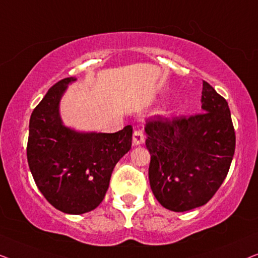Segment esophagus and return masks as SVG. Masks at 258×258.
<instances>
[{
	"label": "esophagus",
	"instance_id": "esophagus-1",
	"mask_svg": "<svg viewBox=\"0 0 258 258\" xmlns=\"http://www.w3.org/2000/svg\"><path fill=\"white\" fill-rule=\"evenodd\" d=\"M145 141V137H144V133L141 130H136L133 132V145L134 146H138V145H141L144 144Z\"/></svg>",
	"mask_w": 258,
	"mask_h": 258
}]
</instances>
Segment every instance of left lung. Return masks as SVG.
Here are the masks:
<instances>
[{
	"label": "left lung",
	"mask_w": 258,
	"mask_h": 258,
	"mask_svg": "<svg viewBox=\"0 0 258 258\" xmlns=\"http://www.w3.org/2000/svg\"><path fill=\"white\" fill-rule=\"evenodd\" d=\"M202 112L157 115L146 122L151 189L162 207L187 212L206 205L226 179L236 137L227 100L203 82Z\"/></svg>",
	"instance_id": "left-lung-1"
}]
</instances>
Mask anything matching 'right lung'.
I'll return each instance as SVG.
<instances>
[{"instance_id":"1","label":"right lung","mask_w":258,"mask_h":258,"mask_svg":"<svg viewBox=\"0 0 258 258\" xmlns=\"http://www.w3.org/2000/svg\"><path fill=\"white\" fill-rule=\"evenodd\" d=\"M76 78L56 83L32 111L27 157L38 189L65 214L91 212L104 200L114 166L131 150L132 126L115 133L77 132L63 125L59 101Z\"/></svg>"}]
</instances>
